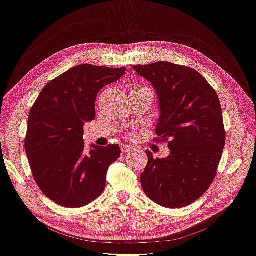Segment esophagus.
I'll return each mask as SVG.
<instances>
[{
    "instance_id": "obj_1",
    "label": "esophagus",
    "mask_w": 256,
    "mask_h": 256,
    "mask_svg": "<svg viewBox=\"0 0 256 256\" xmlns=\"http://www.w3.org/2000/svg\"><path fill=\"white\" fill-rule=\"evenodd\" d=\"M120 150L123 152H128L130 150H132V146H130V144H122Z\"/></svg>"
}]
</instances>
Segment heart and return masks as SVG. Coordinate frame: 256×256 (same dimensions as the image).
<instances>
[{
    "label": "heart",
    "instance_id": "heart-1",
    "mask_svg": "<svg viewBox=\"0 0 256 256\" xmlns=\"http://www.w3.org/2000/svg\"><path fill=\"white\" fill-rule=\"evenodd\" d=\"M147 90V88H142V87H136L134 90Z\"/></svg>",
    "mask_w": 256,
    "mask_h": 256
}]
</instances>
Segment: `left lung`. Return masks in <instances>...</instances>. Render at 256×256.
Returning <instances> with one entry per match:
<instances>
[{"mask_svg": "<svg viewBox=\"0 0 256 256\" xmlns=\"http://www.w3.org/2000/svg\"><path fill=\"white\" fill-rule=\"evenodd\" d=\"M133 68L154 87L160 110L155 133L170 150L163 158L146 150L141 186L155 204L182 208L209 188L222 158L226 131L218 96L188 66L156 62Z\"/></svg>", "mask_w": 256, "mask_h": 256, "instance_id": "obj_1", "label": "left lung"}]
</instances>
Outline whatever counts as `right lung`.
<instances>
[{
  "mask_svg": "<svg viewBox=\"0 0 256 256\" xmlns=\"http://www.w3.org/2000/svg\"><path fill=\"white\" fill-rule=\"evenodd\" d=\"M126 68L82 64L52 80L30 109L25 150L38 186L55 204L79 208L98 199L118 144L85 148L84 125L95 118V100Z\"/></svg>",
  "mask_w": 256,
  "mask_h": 256,
  "instance_id": "obj_1",
  "label": "right lung"
}]
</instances>
